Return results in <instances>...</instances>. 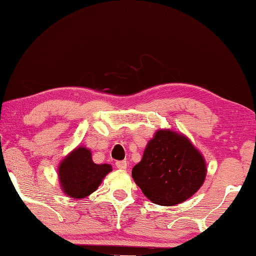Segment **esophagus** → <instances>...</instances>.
Masks as SVG:
<instances>
[{"mask_svg":"<svg viewBox=\"0 0 256 256\" xmlns=\"http://www.w3.org/2000/svg\"><path fill=\"white\" fill-rule=\"evenodd\" d=\"M115 166H116L118 169L126 170L128 166V163H127V160H118V162L115 163Z\"/></svg>","mask_w":256,"mask_h":256,"instance_id":"1","label":"esophagus"}]
</instances>
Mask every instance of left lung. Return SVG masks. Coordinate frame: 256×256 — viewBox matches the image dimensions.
<instances>
[{
  "instance_id": "1",
  "label": "left lung",
  "mask_w": 256,
  "mask_h": 256,
  "mask_svg": "<svg viewBox=\"0 0 256 256\" xmlns=\"http://www.w3.org/2000/svg\"><path fill=\"white\" fill-rule=\"evenodd\" d=\"M206 171L204 157L186 136L162 129L148 142L132 176L149 200L174 206L200 188Z\"/></svg>"
}]
</instances>
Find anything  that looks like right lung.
Instances as JSON below:
<instances>
[{
  "label": "right lung",
  "mask_w": 256,
  "mask_h": 256,
  "mask_svg": "<svg viewBox=\"0 0 256 256\" xmlns=\"http://www.w3.org/2000/svg\"><path fill=\"white\" fill-rule=\"evenodd\" d=\"M110 171V164H96L90 150L78 146L59 164L58 177L65 194L82 199L93 194Z\"/></svg>",
  "instance_id": "1"
}]
</instances>
